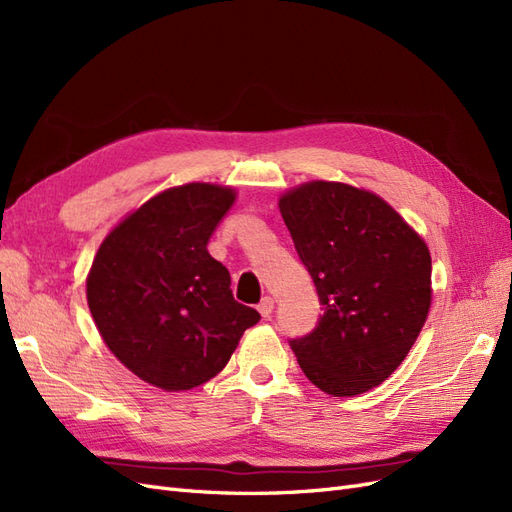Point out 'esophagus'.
I'll use <instances>...</instances> for the list:
<instances>
[{
    "instance_id": "obj_1",
    "label": "esophagus",
    "mask_w": 512,
    "mask_h": 512,
    "mask_svg": "<svg viewBox=\"0 0 512 512\" xmlns=\"http://www.w3.org/2000/svg\"><path fill=\"white\" fill-rule=\"evenodd\" d=\"M273 307H275V301L271 297H262V301L258 303V312L262 314V318H269L271 312H273Z\"/></svg>"
}]
</instances>
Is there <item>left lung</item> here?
I'll use <instances>...</instances> for the list:
<instances>
[{
  "label": "left lung",
  "instance_id": "8db88e82",
  "mask_svg": "<svg viewBox=\"0 0 512 512\" xmlns=\"http://www.w3.org/2000/svg\"><path fill=\"white\" fill-rule=\"evenodd\" d=\"M282 218L324 314L290 346L307 380L333 397L382 384L404 363L431 307L425 239L378 194L307 181L280 196Z\"/></svg>",
  "mask_w": 512,
  "mask_h": 512
}]
</instances>
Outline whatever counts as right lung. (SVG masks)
I'll list each match as a JSON object with an SVG mask.
<instances>
[{"instance_id": "add662e5", "label": "right lung", "mask_w": 512, "mask_h": 512, "mask_svg": "<svg viewBox=\"0 0 512 512\" xmlns=\"http://www.w3.org/2000/svg\"><path fill=\"white\" fill-rule=\"evenodd\" d=\"M230 185H175L130 211L100 243L87 305L106 348L162 391H190L230 361L260 314L235 301L207 243L235 205Z\"/></svg>"}]
</instances>
